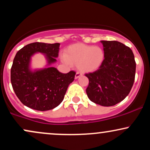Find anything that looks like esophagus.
<instances>
[{"label": "esophagus", "mask_w": 150, "mask_h": 150, "mask_svg": "<svg viewBox=\"0 0 150 150\" xmlns=\"http://www.w3.org/2000/svg\"><path fill=\"white\" fill-rule=\"evenodd\" d=\"M81 75H82V74H81V73H76V74H75V79H77V78H78V77H80Z\"/></svg>", "instance_id": "obj_1"}]
</instances>
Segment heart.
I'll return each mask as SVG.
<instances>
[{"mask_svg":"<svg viewBox=\"0 0 150 150\" xmlns=\"http://www.w3.org/2000/svg\"><path fill=\"white\" fill-rule=\"evenodd\" d=\"M105 57L104 51L99 46L76 44L69 46L65 51L62 61L66 65H77L82 73H92L102 65Z\"/></svg>","mask_w":150,"mask_h":150,"instance_id":"b5f03b06","label":"heart"}]
</instances>
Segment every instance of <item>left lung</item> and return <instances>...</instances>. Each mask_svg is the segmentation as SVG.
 I'll return each instance as SVG.
<instances>
[{
    "label": "left lung",
    "instance_id": "1",
    "mask_svg": "<svg viewBox=\"0 0 150 150\" xmlns=\"http://www.w3.org/2000/svg\"><path fill=\"white\" fill-rule=\"evenodd\" d=\"M105 57L100 68L85 74L86 89L92 102L103 106H114L130 93L135 80L136 63L132 50L117 41H101Z\"/></svg>",
    "mask_w": 150,
    "mask_h": 150
}]
</instances>
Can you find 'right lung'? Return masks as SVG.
Wrapping results in <instances>:
<instances>
[{
  "label": "right lung",
  "instance_id": "right-lung-1",
  "mask_svg": "<svg viewBox=\"0 0 150 150\" xmlns=\"http://www.w3.org/2000/svg\"><path fill=\"white\" fill-rule=\"evenodd\" d=\"M59 47V43L34 42L24 46L15 55L10 71L11 84L17 97L27 107L41 111L56 108L73 82L75 72L62 73L51 66L56 62ZM37 52L45 55L47 65L42 69L32 71L30 59Z\"/></svg>",
  "mask_w": 150,
  "mask_h": 150
}]
</instances>
